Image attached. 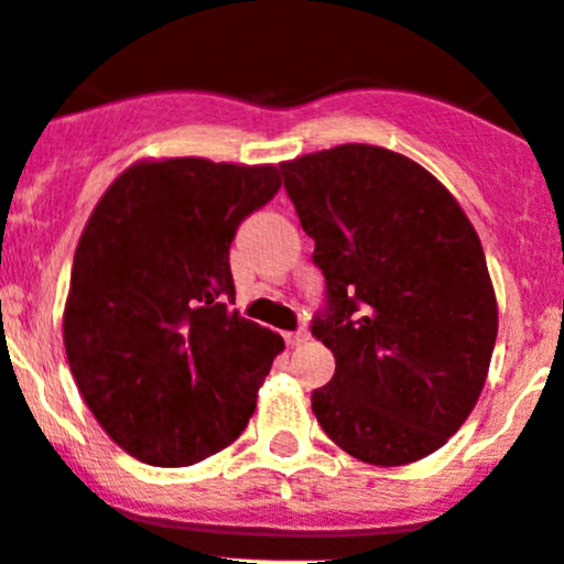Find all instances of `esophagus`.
Instances as JSON below:
<instances>
[{
	"label": "esophagus",
	"instance_id": "34e87169",
	"mask_svg": "<svg viewBox=\"0 0 564 564\" xmlns=\"http://www.w3.org/2000/svg\"><path fill=\"white\" fill-rule=\"evenodd\" d=\"M306 339H310V332H306V328H299V332L284 334V343H288V345H301V343H306Z\"/></svg>",
	"mask_w": 564,
	"mask_h": 564
}]
</instances>
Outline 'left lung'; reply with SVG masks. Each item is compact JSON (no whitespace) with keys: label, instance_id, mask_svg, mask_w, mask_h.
<instances>
[{"label":"left lung","instance_id":"1","mask_svg":"<svg viewBox=\"0 0 564 564\" xmlns=\"http://www.w3.org/2000/svg\"><path fill=\"white\" fill-rule=\"evenodd\" d=\"M282 175L326 280L312 337L337 370L312 392L317 422L372 466L436 453L471 414L499 328L471 221L425 166L376 144L301 155Z\"/></svg>","mask_w":564,"mask_h":564}]
</instances>
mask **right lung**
<instances>
[{
    "mask_svg": "<svg viewBox=\"0 0 564 564\" xmlns=\"http://www.w3.org/2000/svg\"><path fill=\"white\" fill-rule=\"evenodd\" d=\"M280 186L271 164L139 161L95 205L74 254L65 354L98 425L142 464L205 460L252 416L284 343L230 310V243Z\"/></svg>",
    "mask_w": 564,
    "mask_h": 564,
    "instance_id": "obj_1",
    "label": "right lung"
}]
</instances>
